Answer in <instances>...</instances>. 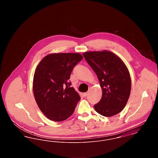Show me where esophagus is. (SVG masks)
Instances as JSON below:
<instances>
[{
  "label": "esophagus",
  "mask_w": 158,
  "mask_h": 158,
  "mask_svg": "<svg viewBox=\"0 0 158 158\" xmlns=\"http://www.w3.org/2000/svg\"><path fill=\"white\" fill-rule=\"evenodd\" d=\"M88 94H89V92H87L83 93V96H84V97H86V96L88 95Z\"/></svg>",
  "instance_id": "obj_1"
}]
</instances>
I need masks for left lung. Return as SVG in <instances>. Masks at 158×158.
Wrapping results in <instances>:
<instances>
[{
  "instance_id": "left-lung-1",
  "label": "left lung",
  "mask_w": 158,
  "mask_h": 158,
  "mask_svg": "<svg viewBox=\"0 0 158 158\" xmlns=\"http://www.w3.org/2000/svg\"><path fill=\"white\" fill-rule=\"evenodd\" d=\"M83 55L98 76L102 95L94 105L95 111L105 117L116 115L124 109L131 91V78L120 58L107 50L88 52Z\"/></svg>"
}]
</instances>
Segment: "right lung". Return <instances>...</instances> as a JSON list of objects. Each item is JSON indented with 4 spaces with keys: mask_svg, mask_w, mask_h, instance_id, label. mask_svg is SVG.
<instances>
[{
    "mask_svg": "<svg viewBox=\"0 0 158 158\" xmlns=\"http://www.w3.org/2000/svg\"><path fill=\"white\" fill-rule=\"evenodd\" d=\"M82 59L79 53H52L38 64L33 93L39 108L50 120H65L74 112L81 97L70 87L69 79L73 68Z\"/></svg>",
    "mask_w": 158,
    "mask_h": 158,
    "instance_id": "add662e5",
    "label": "right lung"
}]
</instances>
